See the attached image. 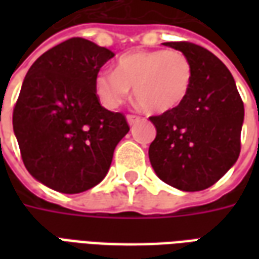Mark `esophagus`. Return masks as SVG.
I'll list each match as a JSON object with an SVG mask.
<instances>
[{"mask_svg":"<svg viewBox=\"0 0 259 259\" xmlns=\"http://www.w3.org/2000/svg\"><path fill=\"white\" fill-rule=\"evenodd\" d=\"M126 119H127V123H129L130 126H133V124H136L140 120V118H139V116H135V115H127Z\"/></svg>","mask_w":259,"mask_h":259,"instance_id":"1","label":"esophagus"}]
</instances>
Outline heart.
Masks as SVG:
<instances>
[{"instance_id": "b5f03b06", "label": "heart", "mask_w": 259, "mask_h": 259, "mask_svg": "<svg viewBox=\"0 0 259 259\" xmlns=\"http://www.w3.org/2000/svg\"><path fill=\"white\" fill-rule=\"evenodd\" d=\"M193 80V66L176 50L136 51L119 59L116 70H101L94 79V91L107 109H116L127 98L130 87L141 107L165 113L185 101Z\"/></svg>"}]
</instances>
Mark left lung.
<instances>
[{
    "label": "left lung",
    "instance_id": "obj_1",
    "mask_svg": "<svg viewBox=\"0 0 259 259\" xmlns=\"http://www.w3.org/2000/svg\"><path fill=\"white\" fill-rule=\"evenodd\" d=\"M189 58L193 80L179 107L150 120L157 129L148 157L159 179L182 191L211 187L240 154L244 105L222 61L193 42H163Z\"/></svg>",
    "mask_w": 259,
    "mask_h": 259
}]
</instances>
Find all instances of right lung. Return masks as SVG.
Listing matches in <instances>:
<instances>
[{"mask_svg": "<svg viewBox=\"0 0 259 259\" xmlns=\"http://www.w3.org/2000/svg\"><path fill=\"white\" fill-rule=\"evenodd\" d=\"M115 57L85 38H70L36 59L14 109V133L29 174L44 186L77 194L97 186L129 132L122 113L98 101L94 79Z\"/></svg>", "mask_w": 259, "mask_h": 259, "instance_id": "1", "label": "right lung"}]
</instances>
